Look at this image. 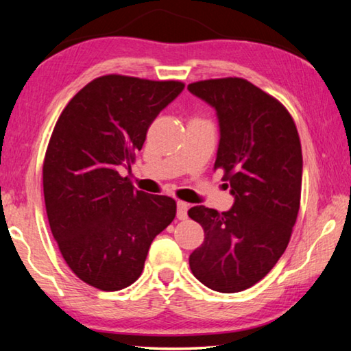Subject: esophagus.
Listing matches in <instances>:
<instances>
[{
  "label": "esophagus",
  "instance_id": "34e87169",
  "mask_svg": "<svg viewBox=\"0 0 351 351\" xmlns=\"http://www.w3.org/2000/svg\"><path fill=\"white\" fill-rule=\"evenodd\" d=\"M178 210H176V217L178 219H186L187 218V210H189V204L182 203V201H178Z\"/></svg>",
  "mask_w": 351,
  "mask_h": 351
}]
</instances>
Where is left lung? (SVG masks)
Here are the masks:
<instances>
[{
  "mask_svg": "<svg viewBox=\"0 0 351 351\" xmlns=\"http://www.w3.org/2000/svg\"><path fill=\"white\" fill-rule=\"evenodd\" d=\"M187 90L217 111L223 169L235 198L228 212L195 206L189 217L204 229L190 254L193 276L218 293L260 282L282 257L300 207L302 147L288 110L239 77L190 83Z\"/></svg>",
  "mask_w": 351,
  "mask_h": 351,
  "instance_id": "obj_1",
  "label": "left lung"
}]
</instances>
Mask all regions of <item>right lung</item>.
I'll use <instances>...</instances> for the list:
<instances>
[{
    "label": "right lung",
    "mask_w": 351,
    "mask_h": 351,
    "mask_svg": "<svg viewBox=\"0 0 351 351\" xmlns=\"http://www.w3.org/2000/svg\"><path fill=\"white\" fill-rule=\"evenodd\" d=\"M182 90L176 80L108 74L83 86L58 117L43 162L46 213L66 265L94 288L138 280L154 237L173 221V198L136 190L119 170Z\"/></svg>",
    "instance_id": "1"
}]
</instances>
